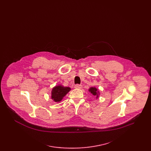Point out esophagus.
Returning a JSON list of instances; mask_svg holds the SVG:
<instances>
[{"mask_svg": "<svg viewBox=\"0 0 151 151\" xmlns=\"http://www.w3.org/2000/svg\"><path fill=\"white\" fill-rule=\"evenodd\" d=\"M75 88L76 89H81L82 86L81 85H79V84H76L75 86Z\"/></svg>", "mask_w": 151, "mask_h": 151, "instance_id": "34e87169", "label": "esophagus"}]
</instances>
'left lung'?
Here are the masks:
<instances>
[{
    "label": "left lung",
    "instance_id": "1",
    "mask_svg": "<svg viewBox=\"0 0 151 151\" xmlns=\"http://www.w3.org/2000/svg\"><path fill=\"white\" fill-rule=\"evenodd\" d=\"M88 91L91 94H92L94 96H96V99H98L99 97V96L100 94V91H99V89L97 88H96V87H91L89 89Z\"/></svg>",
    "mask_w": 151,
    "mask_h": 151
}]
</instances>
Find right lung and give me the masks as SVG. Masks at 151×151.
Instances as JSON below:
<instances>
[{"label":"right lung","instance_id":"add662e5","mask_svg":"<svg viewBox=\"0 0 151 151\" xmlns=\"http://www.w3.org/2000/svg\"><path fill=\"white\" fill-rule=\"evenodd\" d=\"M71 91V88L58 84L54 86L51 92V99L55 102H59Z\"/></svg>","mask_w":151,"mask_h":151}]
</instances>
